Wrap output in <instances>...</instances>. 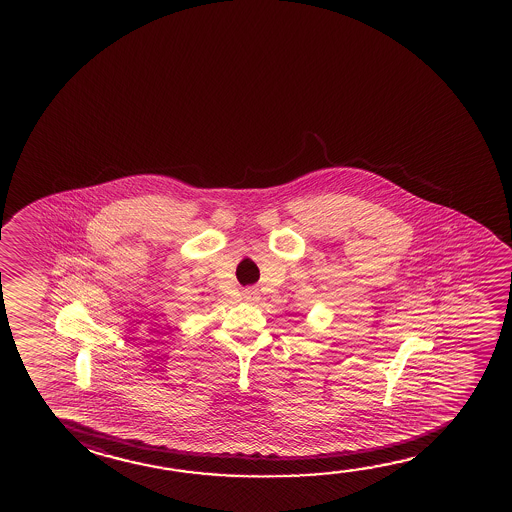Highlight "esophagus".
<instances>
[{"mask_svg": "<svg viewBox=\"0 0 512 512\" xmlns=\"http://www.w3.org/2000/svg\"><path fill=\"white\" fill-rule=\"evenodd\" d=\"M243 298L246 302H255L259 296H257V291H255V289H244Z\"/></svg>", "mask_w": 512, "mask_h": 512, "instance_id": "esophagus-1", "label": "esophagus"}]
</instances>
